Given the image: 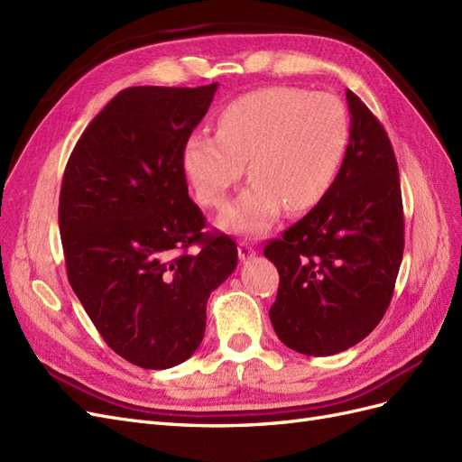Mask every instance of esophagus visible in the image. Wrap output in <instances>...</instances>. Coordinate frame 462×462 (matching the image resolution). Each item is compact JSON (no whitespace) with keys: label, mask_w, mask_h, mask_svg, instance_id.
<instances>
[{"label":"esophagus","mask_w":462,"mask_h":462,"mask_svg":"<svg viewBox=\"0 0 462 462\" xmlns=\"http://www.w3.org/2000/svg\"><path fill=\"white\" fill-rule=\"evenodd\" d=\"M254 256H256L254 246H250L246 241H241V243H239V258H241L243 262H246V260H253Z\"/></svg>","instance_id":"1"}]
</instances>
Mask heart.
<instances>
[{"mask_svg":"<svg viewBox=\"0 0 462 462\" xmlns=\"http://www.w3.org/2000/svg\"><path fill=\"white\" fill-rule=\"evenodd\" d=\"M348 144V114L331 94L268 87L235 97L221 109L216 134L192 133L180 163L200 204L219 208L245 173L253 179L217 226L233 235L260 236L285 206L300 214L326 197Z\"/></svg>","mask_w":462,"mask_h":462,"instance_id":"obj_1","label":"heart"}]
</instances>
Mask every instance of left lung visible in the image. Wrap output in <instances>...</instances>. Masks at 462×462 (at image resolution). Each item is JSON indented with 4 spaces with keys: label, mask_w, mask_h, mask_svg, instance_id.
<instances>
[{
    "label": "left lung",
    "mask_w": 462,
    "mask_h": 462,
    "mask_svg": "<svg viewBox=\"0 0 462 462\" xmlns=\"http://www.w3.org/2000/svg\"><path fill=\"white\" fill-rule=\"evenodd\" d=\"M351 136L333 187L263 256L279 272L272 326L289 348L329 356L380 324L402 260L399 167L382 123L346 90Z\"/></svg>",
    "instance_id": "obj_1"
}]
</instances>
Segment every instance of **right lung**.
<instances>
[{
  "mask_svg": "<svg viewBox=\"0 0 462 462\" xmlns=\"http://www.w3.org/2000/svg\"><path fill=\"white\" fill-rule=\"evenodd\" d=\"M216 90L217 82L119 92L65 167L60 231L69 283L104 341L146 370L194 355L209 292L236 268L229 236L202 233L180 163ZM192 244L201 250L190 255Z\"/></svg>",
  "mask_w": 462,
  "mask_h": 462,
  "instance_id": "1",
  "label": "right lung"
}]
</instances>
